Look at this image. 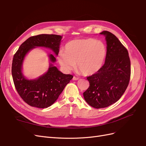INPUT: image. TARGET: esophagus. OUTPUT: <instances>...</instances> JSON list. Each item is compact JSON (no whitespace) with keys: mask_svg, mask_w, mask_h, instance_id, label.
<instances>
[{"mask_svg":"<svg viewBox=\"0 0 146 146\" xmlns=\"http://www.w3.org/2000/svg\"><path fill=\"white\" fill-rule=\"evenodd\" d=\"M78 77H74L73 78H72V80H78Z\"/></svg>","mask_w":146,"mask_h":146,"instance_id":"34e87169","label":"esophagus"}]
</instances>
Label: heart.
Wrapping results in <instances>:
<instances>
[{"mask_svg": "<svg viewBox=\"0 0 146 146\" xmlns=\"http://www.w3.org/2000/svg\"><path fill=\"white\" fill-rule=\"evenodd\" d=\"M107 55L103 41L94 38L75 39L66 44L64 52H60L58 62L64 70L76 69L85 76H90L102 67Z\"/></svg>", "mask_w": 146, "mask_h": 146, "instance_id": "1", "label": "heart"}]
</instances>
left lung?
Instances as JSON below:
<instances>
[{
    "label": "left lung",
    "mask_w": 146,
    "mask_h": 146,
    "mask_svg": "<svg viewBox=\"0 0 146 146\" xmlns=\"http://www.w3.org/2000/svg\"><path fill=\"white\" fill-rule=\"evenodd\" d=\"M105 36L107 55L98 72L87 77L90 86L83 92L85 101L95 108H105L121 98L129 85L131 66L129 53L115 35L108 31Z\"/></svg>",
    "instance_id": "8db88e82"
}]
</instances>
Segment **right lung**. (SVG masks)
Wrapping results in <instances>:
<instances>
[{
	"mask_svg": "<svg viewBox=\"0 0 146 146\" xmlns=\"http://www.w3.org/2000/svg\"><path fill=\"white\" fill-rule=\"evenodd\" d=\"M61 38L62 36L57 35L41 34L31 36L22 44L13 56L11 73L16 90L25 102L32 107H50L73 78L72 75L60 72L52 63L46 74L34 80H28L22 72L23 61L30 50L36 47H44L58 55ZM48 56L52 63L55 62L54 55L49 54Z\"/></svg>",
	"mask_w": 146,
	"mask_h": 146,
	"instance_id": "1",
	"label": "right lung"
}]
</instances>
